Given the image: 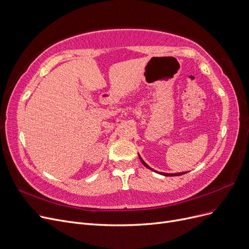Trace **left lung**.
Masks as SVG:
<instances>
[{
	"instance_id": "obj_1",
	"label": "left lung",
	"mask_w": 249,
	"mask_h": 249,
	"mask_svg": "<svg viewBox=\"0 0 249 249\" xmlns=\"http://www.w3.org/2000/svg\"><path fill=\"white\" fill-rule=\"evenodd\" d=\"M140 159H141V161H142V163L144 165V166L146 167V168H149V169H151V170H153V171H155L154 169H152L150 166H148V165H146L145 163H144V161L140 157ZM155 172H157V171H155ZM185 173H187V172H179V173H176V174H173V173H163V172H161V174H163V176H165V177H178V176H182V174H185Z\"/></svg>"
}]
</instances>
